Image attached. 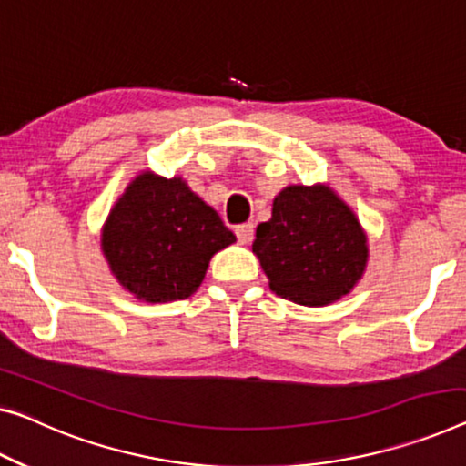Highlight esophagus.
Returning a JSON list of instances; mask_svg holds the SVG:
<instances>
[{"label": "esophagus", "mask_w": 466, "mask_h": 466, "mask_svg": "<svg viewBox=\"0 0 466 466\" xmlns=\"http://www.w3.org/2000/svg\"><path fill=\"white\" fill-rule=\"evenodd\" d=\"M236 238H238L240 245H251L253 238H255L253 224H240V226H236Z\"/></svg>", "instance_id": "obj_1"}]
</instances>
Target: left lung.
<instances>
[{"mask_svg": "<svg viewBox=\"0 0 466 466\" xmlns=\"http://www.w3.org/2000/svg\"><path fill=\"white\" fill-rule=\"evenodd\" d=\"M255 236L253 253L269 289L293 303L314 308L341 299L366 269V234L356 213L320 184L287 186Z\"/></svg>", "mask_w": 466, "mask_h": 466, "instance_id": "left-lung-1", "label": "left lung"}]
</instances>
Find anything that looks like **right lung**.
<instances>
[{"label": "right lung", "instance_id": "add662e5", "mask_svg": "<svg viewBox=\"0 0 466 466\" xmlns=\"http://www.w3.org/2000/svg\"><path fill=\"white\" fill-rule=\"evenodd\" d=\"M236 242L218 211L182 177L144 171L102 228V253L123 289L148 303L197 293L211 257Z\"/></svg>", "mask_w": 466, "mask_h": 466}]
</instances>
